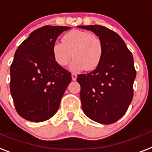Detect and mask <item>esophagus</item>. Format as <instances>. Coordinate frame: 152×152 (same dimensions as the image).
<instances>
[{
    "label": "esophagus",
    "instance_id": "34e87169",
    "mask_svg": "<svg viewBox=\"0 0 152 152\" xmlns=\"http://www.w3.org/2000/svg\"><path fill=\"white\" fill-rule=\"evenodd\" d=\"M76 78H77V75L75 73H72V80L75 81V80H76Z\"/></svg>",
    "mask_w": 152,
    "mask_h": 152
}]
</instances>
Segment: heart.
<instances>
[{
  "instance_id": "obj_1",
  "label": "heart",
  "mask_w": 152,
  "mask_h": 152,
  "mask_svg": "<svg viewBox=\"0 0 152 152\" xmlns=\"http://www.w3.org/2000/svg\"><path fill=\"white\" fill-rule=\"evenodd\" d=\"M62 43L53 44L52 53L56 63L65 67L74 58L72 71L95 69L102 61L103 48L100 38L85 30L72 29L62 37Z\"/></svg>"
}]
</instances>
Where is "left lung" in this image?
<instances>
[{
	"label": "left lung",
	"instance_id": "8db88e82",
	"mask_svg": "<svg viewBox=\"0 0 152 152\" xmlns=\"http://www.w3.org/2000/svg\"><path fill=\"white\" fill-rule=\"evenodd\" d=\"M78 27L95 33L103 48L98 66L77 77L83 111L97 123L111 124L125 114L133 99L136 78L134 58L115 32L99 25Z\"/></svg>",
	"mask_w": 152,
	"mask_h": 152
}]
</instances>
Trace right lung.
<instances>
[{
  "mask_svg": "<svg viewBox=\"0 0 152 152\" xmlns=\"http://www.w3.org/2000/svg\"><path fill=\"white\" fill-rule=\"evenodd\" d=\"M68 26H45L18 46L10 67V91L18 114L39 123L57 112L71 73L56 63L52 47Z\"/></svg>",
  "mask_w": 152,
  "mask_h": 152,
  "instance_id": "right-lung-1",
  "label": "right lung"
}]
</instances>
